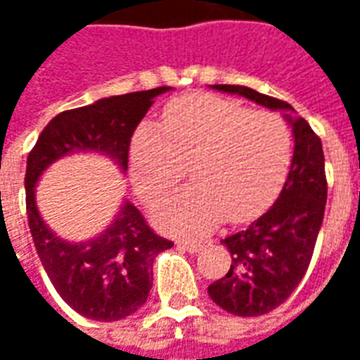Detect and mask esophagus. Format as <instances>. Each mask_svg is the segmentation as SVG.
<instances>
[{"label":"esophagus","instance_id":"34e87169","mask_svg":"<svg viewBox=\"0 0 360 360\" xmlns=\"http://www.w3.org/2000/svg\"><path fill=\"white\" fill-rule=\"evenodd\" d=\"M177 245H179L181 249L188 250V252H198V250L204 247V241H191V239L187 241V239H183V241H179Z\"/></svg>","mask_w":360,"mask_h":360}]
</instances>
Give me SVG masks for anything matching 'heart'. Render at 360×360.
Returning <instances> with one entry per match:
<instances>
[{
    "mask_svg": "<svg viewBox=\"0 0 360 360\" xmlns=\"http://www.w3.org/2000/svg\"><path fill=\"white\" fill-rule=\"evenodd\" d=\"M293 133L274 111H255L212 94L183 96L164 111L162 127L142 123L131 141V177L144 202L177 187L191 165L196 185L156 212L175 233H202L226 218H257L283 185Z\"/></svg>",
    "mask_w": 360,
    "mask_h": 360,
    "instance_id": "heart-1",
    "label": "heart"
}]
</instances>
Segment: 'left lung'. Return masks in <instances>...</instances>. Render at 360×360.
Listing matches in <instances>:
<instances>
[{
  "mask_svg": "<svg viewBox=\"0 0 360 360\" xmlns=\"http://www.w3.org/2000/svg\"><path fill=\"white\" fill-rule=\"evenodd\" d=\"M214 89L241 94L270 110L293 111L283 100L239 84ZM295 150L278 200L247 229L221 239L231 266L210 287L212 301L235 316H260L278 309L309 270L328 198L322 141L302 117L291 119Z\"/></svg>",
  "mask_w": 360,
  "mask_h": 360,
  "instance_id": "1",
  "label": "left lung"
}]
</instances>
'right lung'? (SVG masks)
<instances>
[{"label": "right lung", "mask_w": 360, "mask_h": 360, "mask_svg": "<svg viewBox=\"0 0 360 360\" xmlns=\"http://www.w3.org/2000/svg\"><path fill=\"white\" fill-rule=\"evenodd\" d=\"M169 86L103 98L61 111L46 125L27 160V214L36 252L61 299L79 314L98 322L131 316L148 299L154 258L172 249L148 226L136 206L125 202L102 235L86 243H67L51 233L36 210L34 185L42 172L69 152H100L121 169L129 165L134 129L154 98Z\"/></svg>", "instance_id": "obj_1"}]
</instances>
